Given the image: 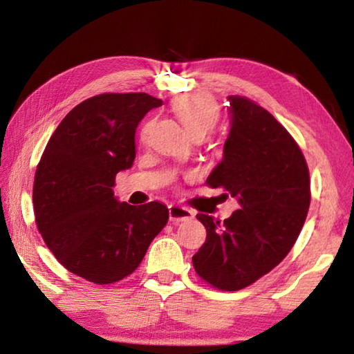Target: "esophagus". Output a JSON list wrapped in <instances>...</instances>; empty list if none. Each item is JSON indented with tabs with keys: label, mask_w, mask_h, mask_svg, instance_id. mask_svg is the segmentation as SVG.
<instances>
[{
	"label": "esophagus",
	"mask_w": 354,
	"mask_h": 354,
	"mask_svg": "<svg viewBox=\"0 0 354 354\" xmlns=\"http://www.w3.org/2000/svg\"><path fill=\"white\" fill-rule=\"evenodd\" d=\"M169 215H170V221H173V223H176V225L194 218V212H192L190 209L178 206V205L169 206Z\"/></svg>",
	"instance_id": "1"
}]
</instances>
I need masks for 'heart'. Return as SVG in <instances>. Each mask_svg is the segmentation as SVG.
<instances>
[{
    "instance_id": "obj_1",
    "label": "heart",
    "mask_w": 354,
    "mask_h": 354,
    "mask_svg": "<svg viewBox=\"0 0 354 354\" xmlns=\"http://www.w3.org/2000/svg\"><path fill=\"white\" fill-rule=\"evenodd\" d=\"M171 109L194 139H203L207 133H211L220 117L218 103L209 95H179L171 101ZM147 129L148 127H143L142 137H145Z\"/></svg>"
}]
</instances>
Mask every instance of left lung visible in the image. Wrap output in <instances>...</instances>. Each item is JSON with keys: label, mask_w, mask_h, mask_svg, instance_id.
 Here are the masks:
<instances>
[{"label": "left lung", "mask_w": 354, "mask_h": 354, "mask_svg": "<svg viewBox=\"0 0 354 354\" xmlns=\"http://www.w3.org/2000/svg\"><path fill=\"white\" fill-rule=\"evenodd\" d=\"M227 100L231 131L206 184L236 196L241 209L225 221L196 214L207 236L192 262L205 283L236 292L292 250L310 205V179L298 143L270 112L241 95Z\"/></svg>", "instance_id": "8db88e82"}]
</instances>
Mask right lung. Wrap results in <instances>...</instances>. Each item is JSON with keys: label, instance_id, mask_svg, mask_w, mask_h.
Masks as SVG:
<instances>
[{"label": "right lung", "instance_id": "1", "mask_svg": "<svg viewBox=\"0 0 354 354\" xmlns=\"http://www.w3.org/2000/svg\"><path fill=\"white\" fill-rule=\"evenodd\" d=\"M162 101L148 93H101L59 123L35 170V223L68 272L95 284L133 273L169 220L158 201L120 203L112 187L136 159V129Z\"/></svg>", "mask_w": 354, "mask_h": 354}]
</instances>
